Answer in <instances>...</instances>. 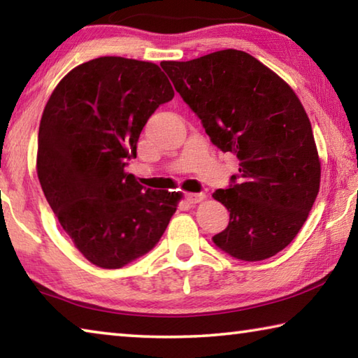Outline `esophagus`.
Returning a JSON list of instances; mask_svg holds the SVG:
<instances>
[{"label": "esophagus", "instance_id": "esophagus-1", "mask_svg": "<svg viewBox=\"0 0 358 358\" xmlns=\"http://www.w3.org/2000/svg\"><path fill=\"white\" fill-rule=\"evenodd\" d=\"M186 201L189 203H201L205 201V194L203 192H189V194H186Z\"/></svg>", "mask_w": 358, "mask_h": 358}]
</instances>
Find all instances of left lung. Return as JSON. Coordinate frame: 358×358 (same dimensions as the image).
Wrapping results in <instances>:
<instances>
[{
  "label": "left lung",
  "instance_id": "obj_1",
  "mask_svg": "<svg viewBox=\"0 0 358 358\" xmlns=\"http://www.w3.org/2000/svg\"><path fill=\"white\" fill-rule=\"evenodd\" d=\"M161 66L211 142L240 161L232 177L238 183L213 192L230 211L216 246L248 262L275 256L300 232L320 186L317 147L299 96L235 48Z\"/></svg>",
  "mask_w": 358,
  "mask_h": 358
}]
</instances>
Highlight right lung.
<instances>
[{
	"label": "right lung",
	"instance_id": "obj_1",
	"mask_svg": "<svg viewBox=\"0 0 358 358\" xmlns=\"http://www.w3.org/2000/svg\"><path fill=\"white\" fill-rule=\"evenodd\" d=\"M161 68L101 57L78 64L42 112L36 171L44 196L82 256L120 268L164 234L181 192L143 189L124 171L157 107L173 98Z\"/></svg>",
	"mask_w": 358,
	"mask_h": 358
}]
</instances>
